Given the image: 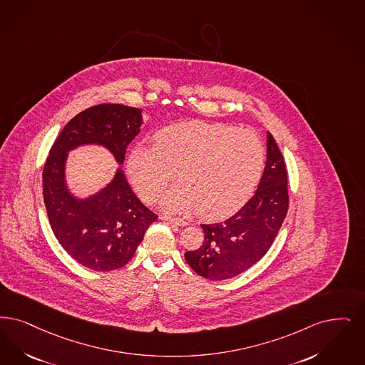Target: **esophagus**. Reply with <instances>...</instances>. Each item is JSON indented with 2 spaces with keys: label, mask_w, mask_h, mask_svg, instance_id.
Listing matches in <instances>:
<instances>
[{
  "label": "esophagus",
  "mask_w": 365,
  "mask_h": 365,
  "mask_svg": "<svg viewBox=\"0 0 365 365\" xmlns=\"http://www.w3.org/2000/svg\"><path fill=\"white\" fill-rule=\"evenodd\" d=\"M161 220L168 221V222H173V224H176V225H180V227L187 225V221H186V220L178 219V217H173V216H161Z\"/></svg>",
  "instance_id": "34e87169"
}]
</instances>
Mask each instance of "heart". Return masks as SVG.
Masks as SVG:
<instances>
[{"instance_id":"heart-1","label":"heart","mask_w":365,"mask_h":365,"mask_svg":"<svg viewBox=\"0 0 365 365\" xmlns=\"http://www.w3.org/2000/svg\"><path fill=\"white\" fill-rule=\"evenodd\" d=\"M264 161L266 146L257 131L189 120L158 131L153 146H133L126 170L146 201L160 198L176 173L183 186L165 197V207L178 213L195 209L204 219H220L247 201Z\"/></svg>"}]
</instances>
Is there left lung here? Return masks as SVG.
Segmentation results:
<instances>
[{"instance_id":"8db88e82","label":"left lung","mask_w":365,"mask_h":365,"mask_svg":"<svg viewBox=\"0 0 365 365\" xmlns=\"http://www.w3.org/2000/svg\"><path fill=\"white\" fill-rule=\"evenodd\" d=\"M288 205L287 165L267 131V160L255 194L232 217L202 224L204 243L194 251H186V262L197 274L212 281L239 276L269 251Z\"/></svg>"}]
</instances>
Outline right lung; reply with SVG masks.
Listing matches in <instances>:
<instances>
[{"instance_id": "add662e5", "label": "right lung", "mask_w": 365, "mask_h": 365, "mask_svg": "<svg viewBox=\"0 0 365 365\" xmlns=\"http://www.w3.org/2000/svg\"><path fill=\"white\" fill-rule=\"evenodd\" d=\"M141 110L104 103L81 111L59 133L43 167V198L59 245L91 270H117L130 261L158 215L133 192L118 170L99 194L80 201L65 186L66 153L83 144L107 146L120 164L141 126Z\"/></svg>"}]
</instances>
